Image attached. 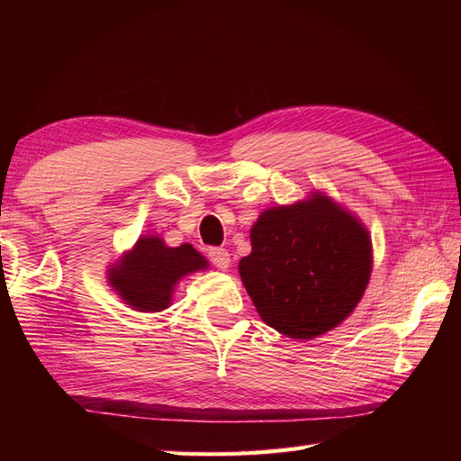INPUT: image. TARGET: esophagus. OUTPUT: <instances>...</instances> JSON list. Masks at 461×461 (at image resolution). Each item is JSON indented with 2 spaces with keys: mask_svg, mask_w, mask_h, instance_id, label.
<instances>
[{
  "mask_svg": "<svg viewBox=\"0 0 461 461\" xmlns=\"http://www.w3.org/2000/svg\"><path fill=\"white\" fill-rule=\"evenodd\" d=\"M208 258H210V261L213 263V266L218 267V269H221V271H225V269L230 267V253H228V249L212 248V249H208Z\"/></svg>",
  "mask_w": 461,
  "mask_h": 461,
  "instance_id": "34e87169",
  "label": "esophagus"
}]
</instances>
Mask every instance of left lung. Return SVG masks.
<instances>
[{"instance_id":"8db88e82","label":"left lung","mask_w":461,"mask_h":461,"mask_svg":"<svg viewBox=\"0 0 461 461\" xmlns=\"http://www.w3.org/2000/svg\"><path fill=\"white\" fill-rule=\"evenodd\" d=\"M240 276L266 325L315 339L345 321L365 295L372 243L365 225L321 192L261 212Z\"/></svg>"}]
</instances>
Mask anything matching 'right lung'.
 Here are the masks:
<instances>
[{"label": "right lung", "instance_id": "add662e5", "mask_svg": "<svg viewBox=\"0 0 461 461\" xmlns=\"http://www.w3.org/2000/svg\"><path fill=\"white\" fill-rule=\"evenodd\" d=\"M208 269V261L190 243L168 248L160 236H142L131 251L113 263L109 285L134 311L158 312L170 307L178 281Z\"/></svg>", "mask_w": 461, "mask_h": 461}]
</instances>
